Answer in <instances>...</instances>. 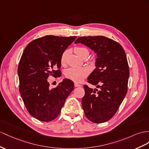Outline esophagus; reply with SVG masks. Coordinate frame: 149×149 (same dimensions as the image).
<instances>
[{
	"instance_id": "34e87169",
	"label": "esophagus",
	"mask_w": 149,
	"mask_h": 149,
	"mask_svg": "<svg viewBox=\"0 0 149 149\" xmlns=\"http://www.w3.org/2000/svg\"><path fill=\"white\" fill-rule=\"evenodd\" d=\"M74 86H75V87H81V86H82L81 84H79L78 83H75V84H74Z\"/></svg>"
}]
</instances>
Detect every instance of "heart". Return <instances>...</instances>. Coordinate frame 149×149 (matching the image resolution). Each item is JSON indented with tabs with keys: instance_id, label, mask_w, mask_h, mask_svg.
I'll list each match as a JSON object with an SVG mask.
<instances>
[{
	"instance_id": "b5f03b06",
	"label": "heart",
	"mask_w": 149,
	"mask_h": 149,
	"mask_svg": "<svg viewBox=\"0 0 149 149\" xmlns=\"http://www.w3.org/2000/svg\"><path fill=\"white\" fill-rule=\"evenodd\" d=\"M74 52L79 57L84 55H89V51L84 47H77L74 48ZM67 52H64L61 56L60 62L62 65H65L66 63V57ZM88 74V71L86 68H69L65 72V77L72 81L79 82H81Z\"/></svg>"
}]
</instances>
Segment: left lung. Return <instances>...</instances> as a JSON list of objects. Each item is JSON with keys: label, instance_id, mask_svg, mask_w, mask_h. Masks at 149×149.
Listing matches in <instances>:
<instances>
[{"label": "left lung", "instance_id": "obj_1", "mask_svg": "<svg viewBox=\"0 0 149 149\" xmlns=\"http://www.w3.org/2000/svg\"><path fill=\"white\" fill-rule=\"evenodd\" d=\"M74 43L83 44L96 54V68L87 78L96 88L84 86L82 106L87 119L104 123L115 114L127 93L130 73L125 50L117 42L103 36H82Z\"/></svg>", "mask_w": 149, "mask_h": 149}]
</instances>
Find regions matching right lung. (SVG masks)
<instances>
[{
	"label": "right lung",
	"mask_w": 149,
	"mask_h": 149,
	"mask_svg": "<svg viewBox=\"0 0 149 149\" xmlns=\"http://www.w3.org/2000/svg\"><path fill=\"white\" fill-rule=\"evenodd\" d=\"M76 38L45 36L30 42L22 53L17 69L19 93L29 114L38 120L55 119L74 89L68 79L50 89L47 79L60 77L61 56Z\"/></svg>",
	"instance_id": "obj_1"
}]
</instances>
